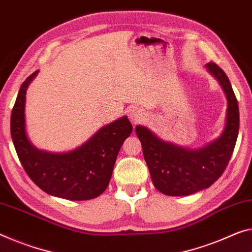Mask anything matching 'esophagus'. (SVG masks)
<instances>
[{
  "label": "esophagus",
  "instance_id": "obj_1",
  "mask_svg": "<svg viewBox=\"0 0 252 252\" xmlns=\"http://www.w3.org/2000/svg\"><path fill=\"white\" fill-rule=\"evenodd\" d=\"M128 118L130 119V122H133L134 124H137L139 122H142V119H144V111H143L141 108H131L128 113Z\"/></svg>",
  "mask_w": 252,
  "mask_h": 252
}]
</instances>
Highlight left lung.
<instances>
[{"mask_svg": "<svg viewBox=\"0 0 252 252\" xmlns=\"http://www.w3.org/2000/svg\"><path fill=\"white\" fill-rule=\"evenodd\" d=\"M207 71L219 81L227 100L225 126L220 136L200 149H187L164 142L144 126H136L152 183L168 196H188L206 189L225 170L239 134V106L229 77L215 63Z\"/></svg>", "mask_w": 252, "mask_h": 252, "instance_id": "1", "label": "left lung"}]
</instances>
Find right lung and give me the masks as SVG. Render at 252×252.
<instances>
[{
  "label": "right lung",
  "mask_w": 252,
  "mask_h": 252,
  "mask_svg": "<svg viewBox=\"0 0 252 252\" xmlns=\"http://www.w3.org/2000/svg\"><path fill=\"white\" fill-rule=\"evenodd\" d=\"M38 72L26 79L11 114V136L23 169L41 190L68 200L95 198L109 185L123 143L133 126L126 116L100 128L86 143L68 152L37 149L26 131L27 89Z\"/></svg>",
  "instance_id": "obj_1"
}]
</instances>
